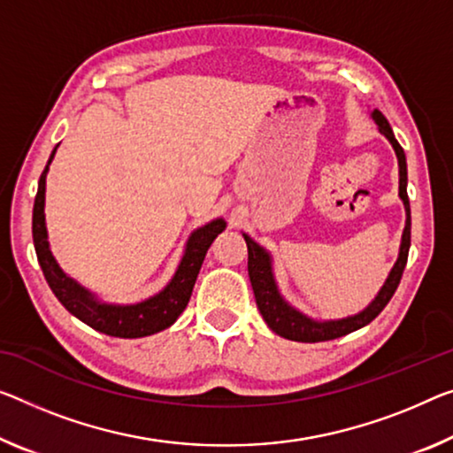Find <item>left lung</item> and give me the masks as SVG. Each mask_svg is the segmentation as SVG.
<instances>
[{"label": "left lung", "mask_w": 453, "mask_h": 453, "mask_svg": "<svg viewBox=\"0 0 453 453\" xmlns=\"http://www.w3.org/2000/svg\"><path fill=\"white\" fill-rule=\"evenodd\" d=\"M372 119L377 121L380 134L393 143L395 154L399 157V196L403 200V204H405L407 220H405V231H403L399 259H396L391 275L387 277V281L379 291V296L374 297V302L368 305L365 311L344 319H334V322H316V319H310L303 314H299L297 310L291 308V305L280 296V291H277L273 273H271V257L267 250L257 245L253 239H249L247 234H242L247 241L249 280L255 291L257 308H259L261 316L267 322L269 328L288 340H296V342H326V340L346 336V334L371 324L372 319L385 310V305L391 302L393 294L396 291V288H399L403 271H405V265H407L409 247H411V208H409V196H407V162H405V151H403L399 142L395 139L391 125H388V121L385 119V115H382L379 109H374Z\"/></svg>", "instance_id": "obj_1"}]
</instances>
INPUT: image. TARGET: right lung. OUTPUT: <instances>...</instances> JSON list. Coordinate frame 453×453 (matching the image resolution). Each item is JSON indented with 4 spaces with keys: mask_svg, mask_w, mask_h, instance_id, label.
I'll return each instance as SVG.
<instances>
[{
    "mask_svg": "<svg viewBox=\"0 0 453 453\" xmlns=\"http://www.w3.org/2000/svg\"><path fill=\"white\" fill-rule=\"evenodd\" d=\"M54 154H57V148H54L48 164L52 162ZM46 172L48 165L44 172H42L38 182V194L36 200H34L32 236L42 273H44L46 281L50 285L52 294L58 297V302L65 305L73 316L90 326L93 330L115 338L151 336V334L162 332L176 322L178 316L186 310L188 302H190L194 283H196L198 271L203 267L208 247L212 245L217 234L225 231L226 222L222 219H217L192 233L190 239H188L186 253L182 257V261H180L176 275H173V280L165 285V289L159 291L157 296L134 305L99 303L85 288H81L79 283L73 281L71 277L58 267L50 249H48V234L44 222Z\"/></svg>",
    "mask_w": 453,
    "mask_h": 453,
    "instance_id": "1",
    "label": "right lung"
}]
</instances>
